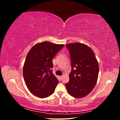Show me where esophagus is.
<instances>
[{
  "label": "esophagus",
  "mask_w": 120,
  "mask_h": 120,
  "mask_svg": "<svg viewBox=\"0 0 120 120\" xmlns=\"http://www.w3.org/2000/svg\"><path fill=\"white\" fill-rule=\"evenodd\" d=\"M62 78H63V76H62V75H61V76H60V79H62Z\"/></svg>",
  "instance_id": "obj_1"
}]
</instances>
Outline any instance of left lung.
Here are the masks:
<instances>
[{
    "label": "left lung",
    "mask_w": 120,
    "mask_h": 120,
    "mask_svg": "<svg viewBox=\"0 0 120 120\" xmlns=\"http://www.w3.org/2000/svg\"><path fill=\"white\" fill-rule=\"evenodd\" d=\"M70 52L71 70L65 84L68 93L76 98L88 95L95 87L99 74V64L90 47L81 43L66 45Z\"/></svg>",
    "instance_id": "obj_1"
}]
</instances>
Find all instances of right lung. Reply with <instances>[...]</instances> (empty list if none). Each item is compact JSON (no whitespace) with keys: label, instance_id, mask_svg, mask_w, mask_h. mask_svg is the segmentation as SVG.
<instances>
[{"label":"right lung","instance_id":"right-lung-1","mask_svg":"<svg viewBox=\"0 0 120 120\" xmlns=\"http://www.w3.org/2000/svg\"><path fill=\"white\" fill-rule=\"evenodd\" d=\"M64 46L42 42L34 45L28 52L23 75L25 84L34 95L45 98L53 93L59 81L52 74V59Z\"/></svg>","mask_w":120,"mask_h":120}]
</instances>
